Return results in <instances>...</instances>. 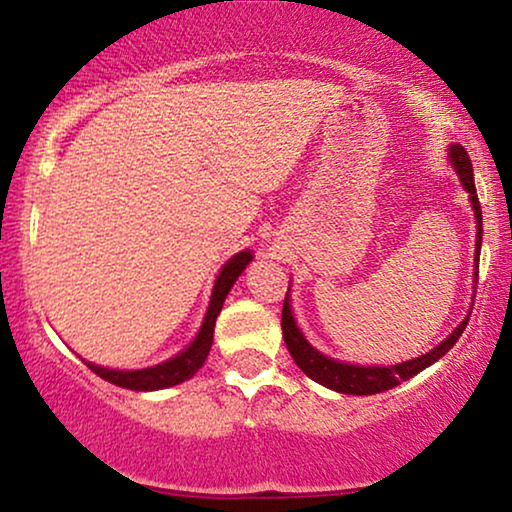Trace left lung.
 <instances>
[{
  "label": "left lung",
  "mask_w": 512,
  "mask_h": 512,
  "mask_svg": "<svg viewBox=\"0 0 512 512\" xmlns=\"http://www.w3.org/2000/svg\"><path fill=\"white\" fill-rule=\"evenodd\" d=\"M447 163L452 165L454 174L459 177L461 188L468 193V202H471V209L475 214V230H478V233H475V272H473V289H475V286H478V261H480V247H482V209L478 202V193H475L473 165L461 144L447 146ZM471 310H473V303H471ZM468 317H471V312L466 314L464 321H461V324L454 328L443 342H438L436 347L429 349V352L422 356H415V359H408L403 363H394V366H361V363H347V361L333 359V356H326L305 338V333L298 328L296 317H293L291 282H289V291H286L284 310H282V333L293 361H296V366L303 370L310 380L319 382L321 387L326 389L338 391V394L373 396V394H380V391H389L398 387L401 382L410 380V377L422 373L424 368L433 366L438 359H443V356L457 345L459 335L464 333V328L468 324Z\"/></svg>",
  "instance_id": "8db88e82"
}]
</instances>
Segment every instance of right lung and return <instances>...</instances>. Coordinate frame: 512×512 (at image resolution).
<instances>
[{"instance_id":"right-lung-1","label":"right lung","mask_w":512,"mask_h":512,"mask_svg":"<svg viewBox=\"0 0 512 512\" xmlns=\"http://www.w3.org/2000/svg\"><path fill=\"white\" fill-rule=\"evenodd\" d=\"M251 258H254V251L244 249L240 254H235L233 258H228V261L223 263V268L214 279L212 296H209L207 312L205 317H202L198 333H195L191 345H186L179 354L170 356L167 361L156 363V366L137 368V370H118V368L97 366V363L86 361L83 356L81 361L86 363L95 375H100L102 380L116 384V387L132 389V391H158V389H167V387H174V384L191 380V377L202 368V363L207 361L209 349H212L216 317L221 314V307L226 303L228 291L233 289L237 277H240L244 268L251 263Z\"/></svg>"}]
</instances>
